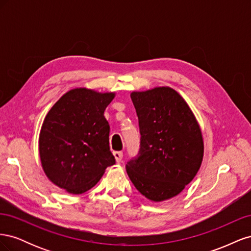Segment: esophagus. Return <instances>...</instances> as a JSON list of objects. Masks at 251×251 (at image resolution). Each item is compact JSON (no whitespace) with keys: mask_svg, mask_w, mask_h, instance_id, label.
Instances as JSON below:
<instances>
[{"mask_svg":"<svg viewBox=\"0 0 251 251\" xmlns=\"http://www.w3.org/2000/svg\"><path fill=\"white\" fill-rule=\"evenodd\" d=\"M113 155L117 162H120L121 159H123V151H113Z\"/></svg>","mask_w":251,"mask_h":251,"instance_id":"esophagus-1","label":"esophagus"}]
</instances>
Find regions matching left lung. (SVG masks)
I'll list each match as a JSON object with an SVG mask.
<instances>
[{
	"instance_id": "8db88e82",
	"label": "left lung",
	"mask_w": 251,
	"mask_h": 251,
	"mask_svg": "<svg viewBox=\"0 0 251 251\" xmlns=\"http://www.w3.org/2000/svg\"><path fill=\"white\" fill-rule=\"evenodd\" d=\"M141 134L139 157L126 164L137 191L153 202L178 196L198 173L204 141L198 120L176 90L133 91Z\"/></svg>"
}]
</instances>
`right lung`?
<instances>
[{"mask_svg":"<svg viewBox=\"0 0 251 251\" xmlns=\"http://www.w3.org/2000/svg\"><path fill=\"white\" fill-rule=\"evenodd\" d=\"M115 95L85 87L71 89L44 119L39 137L42 168L67 193H86L115 163L109 146L110 125L103 115Z\"/></svg>","mask_w":251,"mask_h":251,"instance_id":"1","label":"right lung"}]
</instances>
